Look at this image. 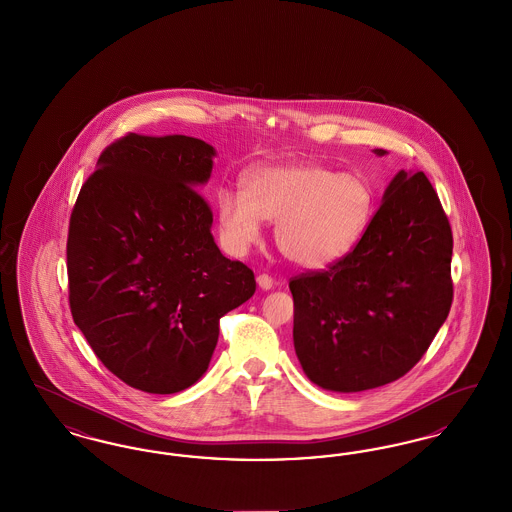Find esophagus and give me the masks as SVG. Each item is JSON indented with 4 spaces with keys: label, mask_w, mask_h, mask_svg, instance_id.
Instances as JSON below:
<instances>
[{
    "label": "esophagus",
    "mask_w": 512,
    "mask_h": 512,
    "mask_svg": "<svg viewBox=\"0 0 512 512\" xmlns=\"http://www.w3.org/2000/svg\"><path fill=\"white\" fill-rule=\"evenodd\" d=\"M257 284H259L261 290H270L274 286V280L268 274H259L257 276Z\"/></svg>",
    "instance_id": "1"
}]
</instances>
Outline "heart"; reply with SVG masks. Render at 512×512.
I'll use <instances>...</instances> for the list:
<instances>
[{
    "label": "heart",
    "instance_id": "1",
    "mask_svg": "<svg viewBox=\"0 0 512 512\" xmlns=\"http://www.w3.org/2000/svg\"><path fill=\"white\" fill-rule=\"evenodd\" d=\"M376 195L355 172L317 163L259 167L247 174L244 194L220 190V236L232 253L261 238V220H276L274 240L286 259L324 268L345 257L372 220Z\"/></svg>",
    "mask_w": 512,
    "mask_h": 512
}]
</instances>
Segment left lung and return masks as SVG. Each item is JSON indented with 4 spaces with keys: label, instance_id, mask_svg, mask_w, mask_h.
I'll use <instances>...</instances> for the list:
<instances>
[{
    "label": "left lung",
    "instance_id": "obj_1",
    "mask_svg": "<svg viewBox=\"0 0 512 512\" xmlns=\"http://www.w3.org/2000/svg\"><path fill=\"white\" fill-rule=\"evenodd\" d=\"M451 255V226L430 180L397 172L353 251L290 280L293 345L309 380L353 393L405 376L449 315Z\"/></svg>",
    "mask_w": 512,
    "mask_h": 512
}]
</instances>
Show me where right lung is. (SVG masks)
<instances>
[{"label": "right lung", "instance_id": "right-lung-1", "mask_svg": "<svg viewBox=\"0 0 512 512\" xmlns=\"http://www.w3.org/2000/svg\"><path fill=\"white\" fill-rule=\"evenodd\" d=\"M215 149L190 136L126 134L80 188L67 240L74 324L124 384L176 393L207 370L219 320L255 293L253 270L213 240L197 188Z\"/></svg>", "mask_w": 512, "mask_h": 512}]
</instances>
